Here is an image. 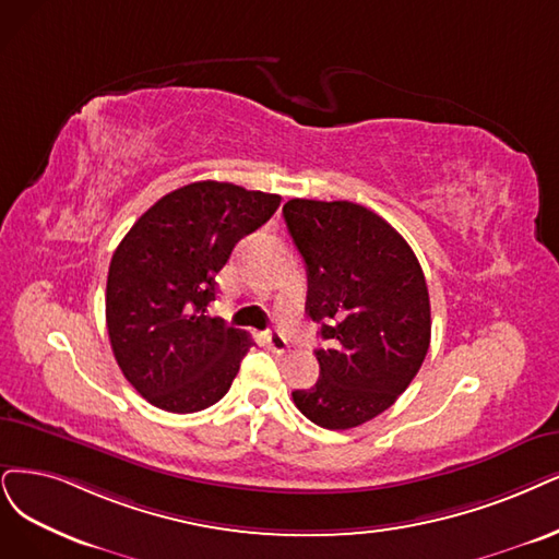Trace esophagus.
I'll return each mask as SVG.
<instances>
[{
    "instance_id": "1",
    "label": "esophagus",
    "mask_w": 559,
    "mask_h": 559,
    "mask_svg": "<svg viewBox=\"0 0 559 559\" xmlns=\"http://www.w3.org/2000/svg\"><path fill=\"white\" fill-rule=\"evenodd\" d=\"M264 343L272 347L276 355L287 353V338L281 332H264Z\"/></svg>"
}]
</instances>
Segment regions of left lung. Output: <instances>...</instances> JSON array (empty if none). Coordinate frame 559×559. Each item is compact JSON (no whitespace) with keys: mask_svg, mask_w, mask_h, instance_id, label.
<instances>
[{"mask_svg":"<svg viewBox=\"0 0 559 559\" xmlns=\"http://www.w3.org/2000/svg\"><path fill=\"white\" fill-rule=\"evenodd\" d=\"M306 262V313L329 343L320 378L293 391L306 419L355 428L382 415L419 373L430 345V299L409 243L361 204L290 200L283 206Z\"/></svg>","mask_w":559,"mask_h":559,"instance_id":"left-lung-1","label":"left lung"}]
</instances>
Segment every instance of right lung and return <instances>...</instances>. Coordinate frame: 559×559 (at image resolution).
I'll return each mask as SVG.
<instances>
[{
    "label": "right lung",
    "mask_w": 559,
    "mask_h": 559,
    "mask_svg": "<svg viewBox=\"0 0 559 559\" xmlns=\"http://www.w3.org/2000/svg\"><path fill=\"white\" fill-rule=\"evenodd\" d=\"M278 204L274 193L195 181L152 204L117 246L108 336L123 378L154 407L191 415L227 394L253 338L204 313L237 241Z\"/></svg>",
    "instance_id": "add662e5"
}]
</instances>
